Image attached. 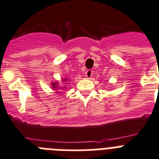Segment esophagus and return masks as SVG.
Wrapping results in <instances>:
<instances>
[{"instance_id":"obj_1","label":"esophagus","mask_w":159,"mask_h":159,"mask_svg":"<svg viewBox=\"0 0 159 159\" xmlns=\"http://www.w3.org/2000/svg\"><path fill=\"white\" fill-rule=\"evenodd\" d=\"M92 74H93V71L91 70V69H89V70L86 71V77H87V78H91V77H92Z\"/></svg>"}]
</instances>
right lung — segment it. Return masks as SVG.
Instances as JSON below:
<instances>
[{"label": "right lung", "mask_w": 159, "mask_h": 159, "mask_svg": "<svg viewBox=\"0 0 159 159\" xmlns=\"http://www.w3.org/2000/svg\"><path fill=\"white\" fill-rule=\"evenodd\" d=\"M67 81H68V79H63V82H67ZM51 85H52L53 89L58 90V82H53V83H51ZM59 88H60V87H59Z\"/></svg>", "instance_id": "1"}]
</instances>
